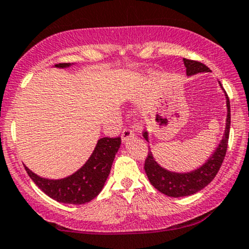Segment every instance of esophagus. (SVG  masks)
I'll list each match as a JSON object with an SVG mask.
<instances>
[{"label":"esophagus","mask_w":249,"mask_h":249,"mask_svg":"<svg viewBox=\"0 0 249 249\" xmlns=\"http://www.w3.org/2000/svg\"><path fill=\"white\" fill-rule=\"evenodd\" d=\"M134 136V132L130 128H124V131L122 132V140L123 142H126L130 138H132Z\"/></svg>","instance_id":"1"}]
</instances>
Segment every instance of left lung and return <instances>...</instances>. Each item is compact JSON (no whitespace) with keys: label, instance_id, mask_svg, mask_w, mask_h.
I'll return each instance as SVG.
<instances>
[{"label":"left lung","instance_id":"8db88e82","mask_svg":"<svg viewBox=\"0 0 249 249\" xmlns=\"http://www.w3.org/2000/svg\"><path fill=\"white\" fill-rule=\"evenodd\" d=\"M185 71H187L188 76L196 75L198 73H208L210 71L205 65L202 62L194 61V60L183 59ZM220 85V82H219ZM221 87V85H220ZM225 92V91H224ZM226 98V107H227V116H226V126L225 132H224L223 139L220 140L219 145L214 149V152L205 163H203L199 168L191 170L187 173H178L172 172L163 167H161L152 154L151 148L148 151V157L145 160V172L146 175L153 185L155 189H158L160 193L169 197H184L190 196L198 193L199 190L204 189L210 182L215 178L218 170H219L221 163H223L224 158H225L227 151V143H229L230 136V126H231V107L229 96L225 92ZM143 138L146 142H148V132H143Z\"/></svg>","mask_w":249,"mask_h":249}]
</instances>
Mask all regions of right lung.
I'll use <instances>...</instances> for the list:
<instances>
[{
	"label": "right lung",
	"mask_w": 249,
	"mask_h": 249,
	"mask_svg": "<svg viewBox=\"0 0 249 249\" xmlns=\"http://www.w3.org/2000/svg\"><path fill=\"white\" fill-rule=\"evenodd\" d=\"M74 64H58L56 68H68ZM121 138H101L86 163L64 178H45L25 167L36 185L47 196L64 204H86L103 189L117 152Z\"/></svg>",
	"instance_id": "obj_1"
}]
</instances>
